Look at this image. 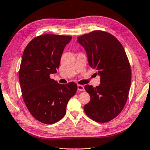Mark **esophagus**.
<instances>
[{"mask_svg": "<svg viewBox=\"0 0 150 150\" xmlns=\"http://www.w3.org/2000/svg\"><path fill=\"white\" fill-rule=\"evenodd\" d=\"M78 90L79 91H83L85 89H84V86H81V85H78Z\"/></svg>", "mask_w": 150, "mask_h": 150, "instance_id": "34e87169", "label": "esophagus"}]
</instances>
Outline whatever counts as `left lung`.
Masks as SVG:
<instances>
[{"mask_svg": "<svg viewBox=\"0 0 150 150\" xmlns=\"http://www.w3.org/2000/svg\"><path fill=\"white\" fill-rule=\"evenodd\" d=\"M77 38L89 66L100 78L99 86H85L91 100L84 112L97 122H108L122 111L128 98L131 70L126 53L116 38L104 31H93Z\"/></svg>", "mask_w": 150, "mask_h": 150, "instance_id": "1", "label": "left lung"}]
</instances>
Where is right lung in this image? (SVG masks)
I'll return each mask as SVG.
<instances>
[{
    "label": "right lung",
    "mask_w": 150,
    "mask_h": 150,
    "mask_svg": "<svg viewBox=\"0 0 150 150\" xmlns=\"http://www.w3.org/2000/svg\"><path fill=\"white\" fill-rule=\"evenodd\" d=\"M70 36L43 35L33 39L23 53L19 72L25 105L36 120L52 124L66 114L69 99L75 95L77 85L59 84L50 75L57 72L64 47Z\"/></svg>",
    "instance_id": "1"
}]
</instances>
